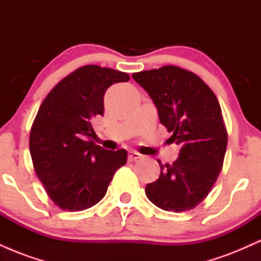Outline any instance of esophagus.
Instances as JSON below:
<instances>
[{
  "mask_svg": "<svg viewBox=\"0 0 261 261\" xmlns=\"http://www.w3.org/2000/svg\"><path fill=\"white\" fill-rule=\"evenodd\" d=\"M142 157V155H141L139 152H136V151H130L128 152V161H136V160H139V158H141Z\"/></svg>",
  "mask_w": 261,
  "mask_h": 261,
  "instance_id": "esophagus-1",
  "label": "esophagus"
}]
</instances>
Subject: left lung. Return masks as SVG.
Masks as SVG:
<instances>
[{
	"label": "left lung",
	"instance_id": "left-lung-1",
	"mask_svg": "<svg viewBox=\"0 0 261 261\" xmlns=\"http://www.w3.org/2000/svg\"><path fill=\"white\" fill-rule=\"evenodd\" d=\"M133 79L148 93L162 125L180 146L178 158L161 167L146 195L164 211L191 210L208 195L222 169L227 131L215 93L195 73L176 66L141 71Z\"/></svg>",
	"mask_w": 261,
	"mask_h": 261
}]
</instances>
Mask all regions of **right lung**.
<instances>
[{
  "label": "right lung",
  "instance_id": "right-lung-1",
  "mask_svg": "<svg viewBox=\"0 0 261 261\" xmlns=\"http://www.w3.org/2000/svg\"><path fill=\"white\" fill-rule=\"evenodd\" d=\"M127 73L88 65L54 87L33 122L29 149L47 195L65 211H82L107 194L115 172L126 164L125 149L95 145L91 120L104 114V94Z\"/></svg>",
  "mask_w": 261,
  "mask_h": 261
}]
</instances>
